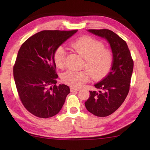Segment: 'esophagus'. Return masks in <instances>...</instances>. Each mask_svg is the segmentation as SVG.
I'll return each mask as SVG.
<instances>
[{"instance_id": "1", "label": "esophagus", "mask_w": 150, "mask_h": 150, "mask_svg": "<svg viewBox=\"0 0 150 150\" xmlns=\"http://www.w3.org/2000/svg\"><path fill=\"white\" fill-rule=\"evenodd\" d=\"M70 89H71V92H75V91H79L80 90V88H74V87H71Z\"/></svg>"}]
</instances>
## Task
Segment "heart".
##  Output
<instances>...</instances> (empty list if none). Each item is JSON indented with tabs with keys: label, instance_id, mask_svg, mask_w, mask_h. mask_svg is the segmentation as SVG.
<instances>
[{
	"label": "heart",
	"instance_id": "heart-1",
	"mask_svg": "<svg viewBox=\"0 0 150 150\" xmlns=\"http://www.w3.org/2000/svg\"><path fill=\"white\" fill-rule=\"evenodd\" d=\"M76 53L85 59L83 67L87 70H69L63 73L62 81L72 87H81L89 81L91 76L95 80L102 79L107 75L112 67L114 55L105 44L90 36H83L71 44ZM66 52L63 46L55 50L54 60L58 69H63L65 65Z\"/></svg>",
	"mask_w": 150,
	"mask_h": 150
}]
</instances>
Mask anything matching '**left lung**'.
<instances>
[{
	"instance_id": "left-lung-1",
	"label": "left lung",
	"mask_w": 150,
	"mask_h": 150,
	"mask_svg": "<svg viewBox=\"0 0 150 150\" xmlns=\"http://www.w3.org/2000/svg\"><path fill=\"white\" fill-rule=\"evenodd\" d=\"M88 31L107 40L114 55L111 71L95 85L98 91H89V98L85 103L88 112L105 117L115 112L126 99L130 90L134 62L126 42L115 32L108 29Z\"/></svg>"
}]
</instances>
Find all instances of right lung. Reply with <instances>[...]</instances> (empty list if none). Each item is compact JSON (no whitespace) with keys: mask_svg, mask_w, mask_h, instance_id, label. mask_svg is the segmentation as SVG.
Returning <instances> with one entry per match:
<instances>
[{"mask_svg":"<svg viewBox=\"0 0 150 150\" xmlns=\"http://www.w3.org/2000/svg\"><path fill=\"white\" fill-rule=\"evenodd\" d=\"M77 32L43 30L20 48L13 67L15 84L24 106L37 117L56 115L70 93L66 85H56L54 55L57 48Z\"/></svg>","mask_w":150,"mask_h":150,"instance_id":"1","label":"right lung"}]
</instances>
